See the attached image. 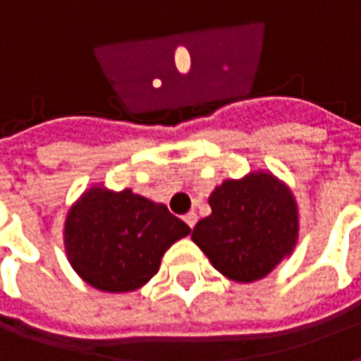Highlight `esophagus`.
I'll list each match as a JSON object with an SVG mask.
<instances>
[{
  "mask_svg": "<svg viewBox=\"0 0 361 361\" xmlns=\"http://www.w3.org/2000/svg\"><path fill=\"white\" fill-rule=\"evenodd\" d=\"M185 222H188V226L191 228V230H193V228H195V224H197V214L195 212H189V214H185Z\"/></svg>",
  "mask_w": 361,
  "mask_h": 361,
  "instance_id": "obj_1",
  "label": "esophagus"
}]
</instances>
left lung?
Here are the masks:
<instances>
[{
    "mask_svg": "<svg viewBox=\"0 0 361 361\" xmlns=\"http://www.w3.org/2000/svg\"><path fill=\"white\" fill-rule=\"evenodd\" d=\"M212 212L199 220L191 240L212 267L235 282L265 279L292 255L298 235V204L284 181L269 172L226 180L209 197Z\"/></svg>",
    "mask_w": 361,
    "mask_h": 361,
    "instance_id": "obj_1",
    "label": "left lung"
}]
</instances>
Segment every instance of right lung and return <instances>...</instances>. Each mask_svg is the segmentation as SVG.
Returning <instances> with one entry per match:
<instances>
[{
	"label": "right lung",
	"mask_w": 361,
	"mask_h": 361,
	"mask_svg": "<svg viewBox=\"0 0 361 361\" xmlns=\"http://www.w3.org/2000/svg\"><path fill=\"white\" fill-rule=\"evenodd\" d=\"M191 232L166 204L131 189H87L69 209L63 243L69 263L102 292H133L160 269L168 247Z\"/></svg>",
	"instance_id": "right-lung-1"
}]
</instances>
